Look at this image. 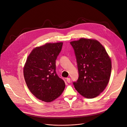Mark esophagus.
<instances>
[{
	"label": "esophagus",
	"instance_id": "1",
	"mask_svg": "<svg viewBox=\"0 0 127 127\" xmlns=\"http://www.w3.org/2000/svg\"><path fill=\"white\" fill-rule=\"evenodd\" d=\"M66 81L67 83H70V78H66Z\"/></svg>",
	"mask_w": 127,
	"mask_h": 127
}]
</instances>
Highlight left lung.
<instances>
[{"instance_id": "1", "label": "left lung", "mask_w": 127, "mask_h": 127, "mask_svg": "<svg viewBox=\"0 0 127 127\" xmlns=\"http://www.w3.org/2000/svg\"><path fill=\"white\" fill-rule=\"evenodd\" d=\"M70 43L79 72L78 79L73 83L75 88L84 97L94 98L104 91L109 81L111 58L103 46L95 39L80 38Z\"/></svg>"}]
</instances>
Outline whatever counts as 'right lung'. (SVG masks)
<instances>
[{
    "label": "right lung",
    "mask_w": 127,
    "mask_h": 127,
    "mask_svg": "<svg viewBox=\"0 0 127 127\" xmlns=\"http://www.w3.org/2000/svg\"><path fill=\"white\" fill-rule=\"evenodd\" d=\"M63 44L47 43L36 47L28 56L23 67L28 89L37 99L45 102L55 100L65 88L64 82L55 71V61Z\"/></svg>",
    "instance_id": "1"
}]
</instances>
